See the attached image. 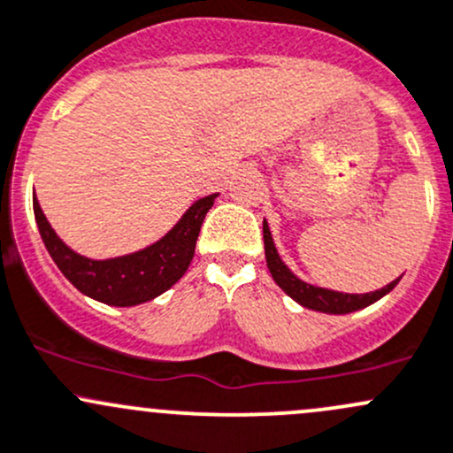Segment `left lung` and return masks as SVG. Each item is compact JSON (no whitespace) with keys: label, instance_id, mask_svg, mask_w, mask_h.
Wrapping results in <instances>:
<instances>
[{"label":"left lung","instance_id":"1","mask_svg":"<svg viewBox=\"0 0 453 453\" xmlns=\"http://www.w3.org/2000/svg\"><path fill=\"white\" fill-rule=\"evenodd\" d=\"M263 236H265V256H266V266H269L271 275H273L275 284L293 297L295 302L302 303L303 308H311V311L327 312V314H347L360 311V308L371 306L373 302H378L380 297L390 293L395 287H397L399 278L393 280V282L387 284L384 288L373 290V293L365 295H351V293H339V290L312 287V284L299 280L293 271L288 269L287 265L280 258L278 250H275V242L271 239V232L266 221H263Z\"/></svg>","mask_w":453,"mask_h":453}]
</instances>
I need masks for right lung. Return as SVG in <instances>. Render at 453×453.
<instances>
[{"label":"right lung","instance_id":"right-lung-1","mask_svg":"<svg viewBox=\"0 0 453 453\" xmlns=\"http://www.w3.org/2000/svg\"><path fill=\"white\" fill-rule=\"evenodd\" d=\"M217 193L197 199L184 217L154 245L134 254L108 260H90L65 245L41 211L36 195L32 199L41 239L63 275L80 293L108 306H136L158 297L187 273L195 256L199 227L211 211Z\"/></svg>","mask_w":453,"mask_h":453}]
</instances>
